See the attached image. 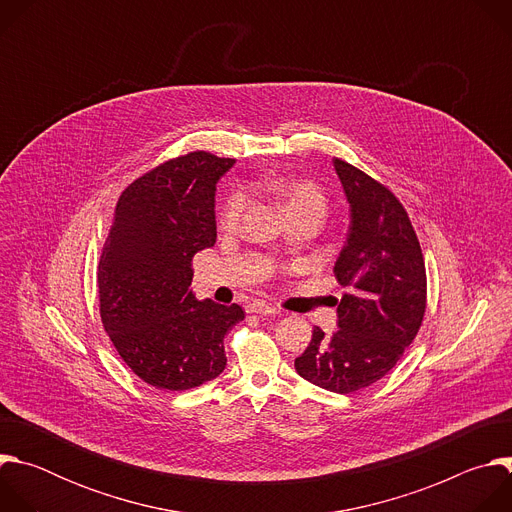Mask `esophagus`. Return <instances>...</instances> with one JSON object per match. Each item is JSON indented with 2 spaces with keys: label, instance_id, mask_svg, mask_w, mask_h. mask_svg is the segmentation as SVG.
<instances>
[{
  "label": "esophagus",
  "instance_id": "esophagus-1",
  "mask_svg": "<svg viewBox=\"0 0 512 512\" xmlns=\"http://www.w3.org/2000/svg\"><path fill=\"white\" fill-rule=\"evenodd\" d=\"M247 312L249 314H279V310L277 308H273L271 304H265V302H251L249 306H247Z\"/></svg>",
  "mask_w": 512,
  "mask_h": 512
}]
</instances>
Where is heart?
Returning a JSON list of instances; mask_svg holds the SVG:
<instances>
[{
	"instance_id": "heart-1",
	"label": "heart",
	"mask_w": 512,
	"mask_h": 512,
	"mask_svg": "<svg viewBox=\"0 0 512 512\" xmlns=\"http://www.w3.org/2000/svg\"><path fill=\"white\" fill-rule=\"evenodd\" d=\"M259 190L273 194L285 212H296V210H320L324 212L326 208V198L324 192L312 184V182H294V180H283V178H263L257 184ZM247 208V194L243 190H235L227 196V200L221 206V212H218V223H221L225 229H235L241 221V216Z\"/></svg>"
}]
</instances>
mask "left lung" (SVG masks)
<instances>
[{
  "mask_svg": "<svg viewBox=\"0 0 512 512\" xmlns=\"http://www.w3.org/2000/svg\"><path fill=\"white\" fill-rule=\"evenodd\" d=\"M334 168L350 202L348 239L334 265L348 294L338 304V330L328 336L316 326L296 371L348 395L383 379L413 342L425 316L427 277L399 198L340 158Z\"/></svg>",
  "mask_w": 512,
  "mask_h": 512,
  "instance_id": "left-lung-1",
  "label": "left lung"
}]
</instances>
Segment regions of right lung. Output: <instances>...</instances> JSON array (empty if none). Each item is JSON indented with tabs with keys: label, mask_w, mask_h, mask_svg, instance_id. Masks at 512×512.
Masks as SVG:
<instances>
[{
	"label": "right lung",
	"mask_w": 512,
	"mask_h": 512,
	"mask_svg": "<svg viewBox=\"0 0 512 512\" xmlns=\"http://www.w3.org/2000/svg\"><path fill=\"white\" fill-rule=\"evenodd\" d=\"M233 158L190 152L119 196L97 267L105 332L127 367L162 391H188L227 367L225 336L241 306L198 302L192 257L216 241L214 190Z\"/></svg>",
	"instance_id": "add662e5"
}]
</instances>
